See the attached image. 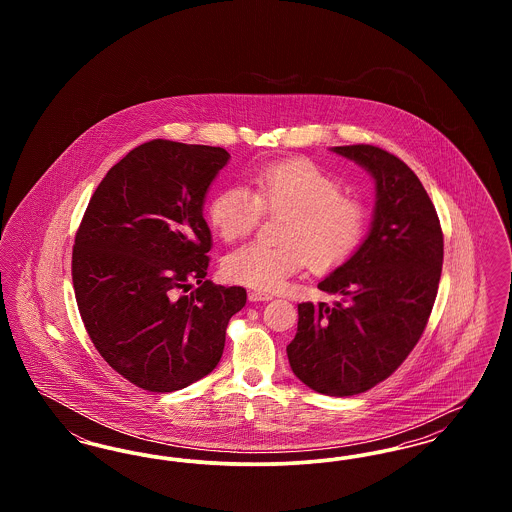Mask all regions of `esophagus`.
<instances>
[{
    "label": "esophagus",
    "mask_w": 512,
    "mask_h": 512,
    "mask_svg": "<svg viewBox=\"0 0 512 512\" xmlns=\"http://www.w3.org/2000/svg\"><path fill=\"white\" fill-rule=\"evenodd\" d=\"M272 295L265 292H249V301L251 303H259V301H270Z\"/></svg>",
    "instance_id": "34e87169"
}]
</instances>
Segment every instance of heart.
Listing matches in <instances>:
<instances>
[{
	"label": "heart",
	"mask_w": 512,
	"mask_h": 512,
	"mask_svg": "<svg viewBox=\"0 0 512 512\" xmlns=\"http://www.w3.org/2000/svg\"><path fill=\"white\" fill-rule=\"evenodd\" d=\"M244 186L222 190L209 207V222L224 242L251 234L267 215H284L278 245L251 242L234 249L222 274L247 288L274 292L299 270L330 272L343 265L361 244L365 205L341 194V182L309 161L268 165Z\"/></svg>",
	"instance_id": "b5f03b06"
}]
</instances>
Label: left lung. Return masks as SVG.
Listing matches in <instances>:
<instances>
[{
	"instance_id": "1",
	"label": "left lung",
	"mask_w": 512,
	"mask_h": 512,
	"mask_svg": "<svg viewBox=\"0 0 512 512\" xmlns=\"http://www.w3.org/2000/svg\"><path fill=\"white\" fill-rule=\"evenodd\" d=\"M334 151L376 180L374 219L353 257L318 284L340 301L299 303L286 351L305 386L347 397L384 382L420 340L438 295L443 232L432 199L399 157L366 144Z\"/></svg>"
}]
</instances>
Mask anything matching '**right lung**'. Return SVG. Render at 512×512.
<instances>
[{
  "label": "right lung",
  "instance_id": "1",
  "mask_svg": "<svg viewBox=\"0 0 512 512\" xmlns=\"http://www.w3.org/2000/svg\"><path fill=\"white\" fill-rule=\"evenodd\" d=\"M228 159L222 147L171 140L134 147L99 182L76 230L73 286L86 332L142 390H182L207 376L245 305L244 288L205 280L213 244L203 201Z\"/></svg>",
  "mask_w": 512,
  "mask_h": 512
}]
</instances>
